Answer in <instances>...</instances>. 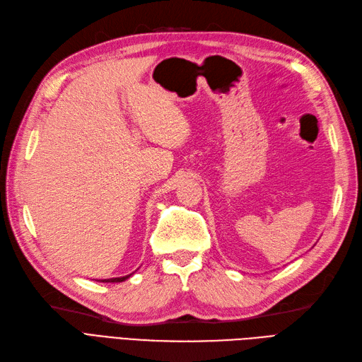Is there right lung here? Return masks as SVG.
<instances>
[{"label":"right lung","instance_id":"add662e5","mask_svg":"<svg viewBox=\"0 0 362 362\" xmlns=\"http://www.w3.org/2000/svg\"><path fill=\"white\" fill-rule=\"evenodd\" d=\"M134 275V272L132 274H129V275H124V276H117V278H108V279H100V283H123V281H126L127 278H131Z\"/></svg>","mask_w":362,"mask_h":362}]
</instances>
